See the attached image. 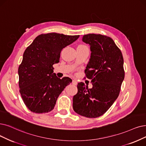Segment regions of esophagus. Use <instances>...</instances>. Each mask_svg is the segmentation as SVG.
<instances>
[{
	"instance_id": "esophagus-1",
	"label": "esophagus",
	"mask_w": 146,
	"mask_h": 146,
	"mask_svg": "<svg viewBox=\"0 0 146 146\" xmlns=\"http://www.w3.org/2000/svg\"><path fill=\"white\" fill-rule=\"evenodd\" d=\"M72 83L73 85H75V86H76L77 84V82L75 80H72Z\"/></svg>"
}]
</instances>
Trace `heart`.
<instances>
[{"instance_id":"heart-1","label":"heart","mask_w":146,"mask_h":146,"mask_svg":"<svg viewBox=\"0 0 146 146\" xmlns=\"http://www.w3.org/2000/svg\"><path fill=\"white\" fill-rule=\"evenodd\" d=\"M83 46H85L84 45H80L78 46V47H83Z\"/></svg>"}]
</instances>
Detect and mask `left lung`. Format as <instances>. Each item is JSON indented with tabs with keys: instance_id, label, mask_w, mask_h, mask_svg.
<instances>
[{
	"instance_id": "left-lung-1",
	"label": "left lung",
	"mask_w": 146,
	"mask_h": 146,
	"mask_svg": "<svg viewBox=\"0 0 146 146\" xmlns=\"http://www.w3.org/2000/svg\"><path fill=\"white\" fill-rule=\"evenodd\" d=\"M83 41L89 44L90 58L85 70L86 76L91 79L93 87L77 85L78 92L73 97L75 113L89 118L103 115L119 96L125 78L123 58L114 40L100 34H87Z\"/></svg>"
}]
</instances>
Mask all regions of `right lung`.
Returning a JSON list of instances; mask_svg holds the SVG:
<instances>
[{
  "label": "right lung",
  "mask_w": 146,
  "mask_h": 146,
  "mask_svg": "<svg viewBox=\"0 0 146 146\" xmlns=\"http://www.w3.org/2000/svg\"><path fill=\"white\" fill-rule=\"evenodd\" d=\"M80 35L57 33L39 35L26 49L19 68L20 93L32 112L45 113L53 110L58 97L72 82L69 77L58 78L53 73L63 48Z\"/></svg>",
  "instance_id": "right-lung-1"
}]
</instances>
